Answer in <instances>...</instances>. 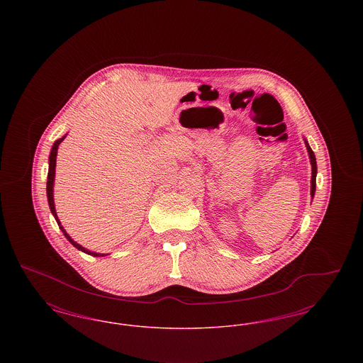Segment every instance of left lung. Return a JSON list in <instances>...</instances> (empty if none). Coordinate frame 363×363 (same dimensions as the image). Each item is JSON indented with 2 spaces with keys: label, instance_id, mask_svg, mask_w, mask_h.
<instances>
[{
  "label": "left lung",
  "instance_id": "obj_1",
  "mask_svg": "<svg viewBox=\"0 0 363 363\" xmlns=\"http://www.w3.org/2000/svg\"><path fill=\"white\" fill-rule=\"evenodd\" d=\"M306 143V148H308V152H309V156H311V199L314 197V191H315V175H317V163H315V156H314V152L311 151V145L308 144V141H305Z\"/></svg>",
  "mask_w": 363,
  "mask_h": 363
}]
</instances>
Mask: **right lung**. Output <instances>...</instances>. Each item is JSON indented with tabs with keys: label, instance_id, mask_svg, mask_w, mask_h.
Masks as SVG:
<instances>
[{
	"label": "right lung",
	"instance_id": "obj_1",
	"mask_svg": "<svg viewBox=\"0 0 363 363\" xmlns=\"http://www.w3.org/2000/svg\"><path fill=\"white\" fill-rule=\"evenodd\" d=\"M65 138V136L62 138H60V140H57L54 144H52V152H50V157H49V174H48V186H46V189H48V200H49V206H50V211H52V215H54V218H55V220H57V223L60 225V228L62 230V233H64V235L67 237V240L76 247V249H79V250H82V252H84L86 255H91V256H94V257H102V256H106V255H101V253H95V252H89V250H86V247H83L82 245H79L77 242L73 241L72 238H70L69 235L65 233V230H64V227H61L60 225V220H58V218H57V213H55V207H54V200H52V184H54V174H55V157H57V150H58V145H60V143Z\"/></svg>",
	"mask_w": 363,
	"mask_h": 363
}]
</instances>
